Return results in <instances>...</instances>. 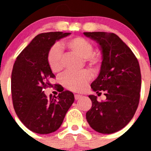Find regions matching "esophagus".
Here are the masks:
<instances>
[{"label": "esophagus", "instance_id": "esophagus-1", "mask_svg": "<svg viewBox=\"0 0 151 151\" xmlns=\"http://www.w3.org/2000/svg\"><path fill=\"white\" fill-rule=\"evenodd\" d=\"M81 98L82 96L80 95V94H75V95H74V99H75V100H79Z\"/></svg>", "mask_w": 151, "mask_h": 151}]
</instances>
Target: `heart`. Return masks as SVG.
Returning a JSON list of instances; mask_svg holds the SVG:
<instances>
[{"mask_svg": "<svg viewBox=\"0 0 151 151\" xmlns=\"http://www.w3.org/2000/svg\"><path fill=\"white\" fill-rule=\"evenodd\" d=\"M61 50H67L83 58V61L91 67L99 68L101 55L99 52H93V44L85 38L73 37L66 39L59 46L52 47L47 55V63L52 72L58 73L63 68ZM91 79L89 72L85 70L77 73L66 72L61 78V83L65 88L73 91L84 90Z\"/></svg>", "mask_w": 151, "mask_h": 151, "instance_id": "1", "label": "heart"}]
</instances>
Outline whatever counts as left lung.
Here are the masks:
<instances>
[{
	"mask_svg": "<svg viewBox=\"0 0 151 151\" xmlns=\"http://www.w3.org/2000/svg\"><path fill=\"white\" fill-rule=\"evenodd\" d=\"M83 33L96 41L101 50L99 74L91 86L96 93L105 91L106 97L99 102L96 96H88L92 106L86 113L87 121L99 133H115L129 123L137 109L141 89L139 62L131 49L115 33Z\"/></svg>",
	"mask_w": 151,
	"mask_h": 151,
	"instance_id": "8db88e82",
	"label": "left lung"
}]
</instances>
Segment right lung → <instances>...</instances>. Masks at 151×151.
I'll use <instances>...</instances> for the list:
<instances>
[{
	"label": "right lung",
	"mask_w": 151,
	"mask_h": 151,
	"mask_svg": "<svg viewBox=\"0 0 151 151\" xmlns=\"http://www.w3.org/2000/svg\"><path fill=\"white\" fill-rule=\"evenodd\" d=\"M71 33L50 32L37 35L17 56L12 73L14 109L22 123L32 132L47 134L63 123L74 101L68 91L47 96L44 89L51 87L55 74L47 63V55L56 41Z\"/></svg>",
	"instance_id": "obj_1"
}]
</instances>
